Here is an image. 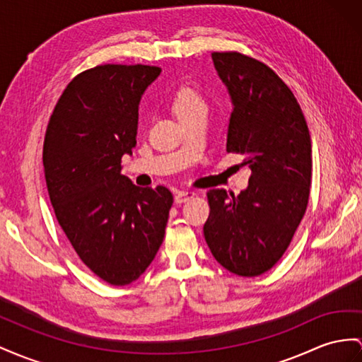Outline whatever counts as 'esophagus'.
<instances>
[{
	"instance_id": "obj_1",
	"label": "esophagus",
	"mask_w": 362,
	"mask_h": 362,
	"mask_svg": "<svg viewBox=\"0 0 362 362\" xmlns=\"http://www.w3.org/2000/svg\"><path fill=\"white\" fill-rule=\"evenodd\" d=\"M194 196H196V192L194 191H177L175 192L174 200H175V203H179L180 205V203H185V202L194 199Z\"/></svg>"
}]
</instances>
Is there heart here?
<instances>
[{
	"instance_id": "obj_1",
	"label": "heart",
	"mask_w": 362,
	"mask_h": 362,
	"mask_svg": "<svg viewBox=\"0 0 362 362\" xmlns=\"http://www.w3.org/2000/svg\"><path fill=\"white\" fill-rule=\"evenodd\" d=\"M171 107L175 116L180 119V122L197 116H206L208 113L206 99L203 98L200 91L189 87H183L175 93Z\"/></svg>"
}]
</instances>
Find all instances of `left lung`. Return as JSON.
Here are the masks:
<instances>
[{
    "mask_svg": "<svg viewBox=\"0 0 362 362\" xmlns=\"http://www.w3.org/2000/svg\"><path fill=\"white\" fill-rule=\"evenodd\" d=\"M233 99L226 151L243 156L249 187L209 189L203 235L229 272H267L289 247L308 208L312 144L301 107L276 73L238 52L211 54Z\"/></svg>",
    "mask_w": 362,
    "mask_h": 362,
    "instance_id": "8db88e82",
    "label": "left lung"
}]
</instances>
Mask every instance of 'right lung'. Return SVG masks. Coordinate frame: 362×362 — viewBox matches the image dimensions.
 I'll return each instance as SVG.
<instances>
[{
  "mask_svg": "<svg viewBox=\"0 0 362 362\" xmlns=\"http://www.w3.org/2000/svg\"><path fill=\"white\" fill-rule=\"evenodd\" d=\"M154 66H96L70 81L50 116L42 163L54 216L100 280L125 286L151 264L173 206L168 188H141L120 174L136 146L139 102Z\"/></svg>",
  "mask_w": 362,
  "mask_h": 362,
  "instance_id": "obj_1",
  "label": "right lung"
}]
</instances>
